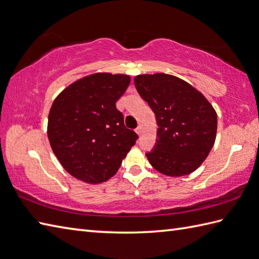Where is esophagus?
<instances>
[{"label":"esophagus","instance_id":"34e87169","mask_svg":"<svg viewBox=\"0 0 259 259\" xmlns=\"http://www.w3.org/2000/svg\"><path fill=\"white\" fill-rule=\"evenodd\" d=\"M136 132H137V134L139 135V136L141 135V132H142V128H141V125H139V127H138V128L136 129Z\"/></svg>","mask_w":259,"mask_h":259}]
</instances>
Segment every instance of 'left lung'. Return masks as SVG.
Wrapping results in <instances>:
<instances>
[{
    "label": "left lung",
    "instance_id": "obj_1",
    "mask_svg": "<svg viewBox=\"0 0 259 259\" xmlns=\"http://www.w3.org/2000/svg\"><path fill=\"white\" fill-rule=\"evenodd\" d=\"M135 86L157 119V143L146 155L155 170L167 177L194 172L211 151L218 115L189 82L169 74L138 75Z\"/></svg>",
    "mask_w": 259,
    "mask_h": 259
}]
</instances>
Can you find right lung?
<instances>
[{"label":"right lung","instance_id":"1","mask_svg":"<svg viewBox=\"0 0 259 259\" xmlns=\"http://www.w3.org/2000/svg\"><path fill=\"white\" fill-rule=\"evenodd\" d=\"M130 83L128 75L96 73L65 88L48 115L47 136L53 152L70 176L97 184L115 176L136 144L116 108Z\"/></svg>","mask_w":259,"mask_h":259}]
</instances>
